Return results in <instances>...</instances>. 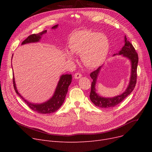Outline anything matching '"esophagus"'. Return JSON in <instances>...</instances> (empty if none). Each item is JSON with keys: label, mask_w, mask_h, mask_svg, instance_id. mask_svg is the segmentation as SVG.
I'll return each instance as SVG.
<instances>
[{"label": "esophagus", "mask_w": 152, "mask_h": 152, "mask_svg": "<svg viewBox=\"0 0 152 152\" xmlns=\"http://www.w3.org/2000/svg\"><path fill=\"white\" fill-rule=\"evenodd\" d=\"M75 79H79V77H81V76H82V75H81V73H76L75 74Z\"/></svg>", "instance_id": "obj_1"}]
</instances>
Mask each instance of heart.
Listing matches in <instances>:
<instances>
[{"label":"heart","instance_id":"obj_1","mask_svg":"<svg viewBox=\"0 0 152 152\" xmlns=\"http://www.w3.org/2000/svg\"><path fill=\"white\" fill-rule=\"evenodd\" d=\"M69 47L71 52L80 55L82 63L89 68L100 66L108 55L110 44L107 37L102 33L89 29L75 33L69 39ZM66 51V57L73 60V55Z\"/></svg>","mask_w":152,"mask_h":152}]
</instances>
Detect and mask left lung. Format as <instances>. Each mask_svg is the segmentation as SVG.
Returning <instances> with one entry per match:
<instances>
[{"mask_svg":"<svg viewBox=\"0 0 152 152\" xmlns=\"http://www.w3.org/2000/svg\"><path fill=\"white\" fill-rule=\"evenodd\" d=\"M124 40L125 44L122 48L121 50L119 51V55H123L124 57L128 58L131 61L132 69L129 84L125 92L122 94L118 95V96L115 97L113 98L102 97L95 92V83H96L97 76L99 73L101 67H99L96 70L92 71L90 75L91 78L93 79V81L91 84V90L89 97L91 102L95 106L103 108H108L115 107L116 105H118L119 103H120L123 100H124L126 97L128 96L132 92L135 86V84H136L137 76V69L139 61L138 54L136 51H135V48L134 47L132 44L129 41H127L126 36L124 37Z\"/></svg>","mask_w":152,"mask_h":152,"instance_id":"left-lung-1","label":"left lung"}]
</instances>
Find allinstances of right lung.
Returning a JSON list of instances; mask_svg holds the SVG:
<instances>
[{"mask_svg":"<svg viewBox=\"0 0 152 152\" xmlns=\"http://www.w3.org/2000/svg\"><path fill=\"white\" fill-rule=\"evenodd\" d=\"M58 25L53 26L52 28L55 29L57 28ZM47 31H44L41 33H39L38 34H33L29 35L25 40L22 42V45L30 43V42H38L39 39L41 38V36L45 33ZM13 56V55H12ZM72 80V76L71 75H63L60 77V81L57 85V88H56L55 92L54 93L53 96L47 102L41 104H34V103H31L24 99L21 95L18 93L17 88H16V86L15 83V79L14 76H13V84L14 89L20 97L23 100L26 105L30 108L32 110H33L37 113H41V114H49L53 112H55L57 110L59 109V108L62 105L63 103L65 100V97L66 94L68 92V87L70 85Z\"/></svg>","mask_w":152,"mask_h":152,"instance_id":"add662e5","label":"right lung"}]
</instances>
